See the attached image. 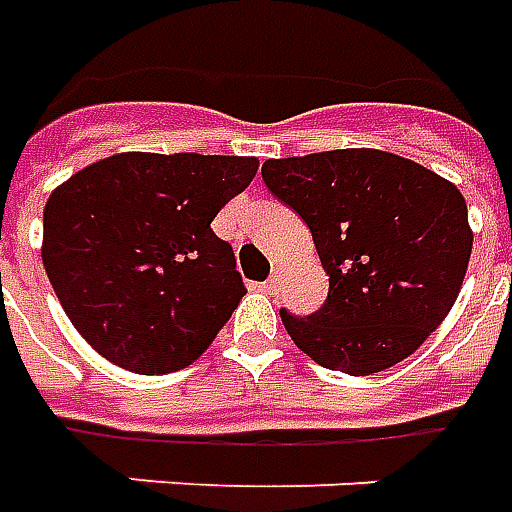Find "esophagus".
<instances>
[{"instance_id":"esophagus-1","label":"esophagus","mask_w":512,"mask_h":512,"mask_svg":"<svg viewBox=\"0 0 512 512\" xmlns=\"http://www.w3.org/2000/svg\"><path fill=\"white\" fill-rule=\"evenodd\" d=\"M281 281H284V273H281V270H275L273 275H270V278H267V281H264V292H270V295H275V292H278V289H281Z\"/></svg>"}]
</instances>
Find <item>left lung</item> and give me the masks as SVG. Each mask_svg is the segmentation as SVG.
Masks as SVG:
<instances>
[{
  "label": "left lung",
  "instance_id": "obj_1",
  "mask_svg": "<svg viewBox=\"0 0 512 512\" xmlns=\"http://www.w3.org/2000/svg\"><path fill=\"white\" fill-rule=\"evenodd\" d=\"M264 184L306 220L328 273V300L292 342L317 364L372 375L419 350L458 300L471 256L460 190L413 159L339 148L267 159Z\"/></svg>",
  "mask_w": 512,
  "mask_h": 512
}]
</instances>
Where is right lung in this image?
<instances>
[{
  "instance_id": "add662e5",
  "label": "right lung",
  "mask_w": 512,
  "mask_h": 512,
  "mask_svg": "<svg viewBox=\"0 0 512 512\" xmlns=\"http://www.w3.org/2000/svg\"><path fill=\"white\" fill-rule=\"evenodd\" d=\"M256 157L126 151L74 173L43 209V267L82 339L137 375L190 366L245 295L212 231Z\"/></svg>"
}]
</instances>
